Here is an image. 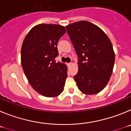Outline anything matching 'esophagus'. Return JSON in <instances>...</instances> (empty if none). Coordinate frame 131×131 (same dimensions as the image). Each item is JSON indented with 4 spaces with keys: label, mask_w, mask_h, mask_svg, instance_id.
<instances>
[{
    "label": "esophagus",
    "mask_w": 131,
    "mask_h": 131,
    "mask_svg": "<svg viewBox=\"0 0 131 131\" xmlns=\"http://www.w3.org/2000/svg\"><path fill=\"white\" fill-rule=\"evenodd\" d=\"M71 64H72V63H67V65H68V66H71Z\"/></svg>",
    "instance_id": "esophagus-1"
}]
</instances>
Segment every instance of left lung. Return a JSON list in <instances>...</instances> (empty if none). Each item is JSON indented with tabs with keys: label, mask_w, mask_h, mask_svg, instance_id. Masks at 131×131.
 <instances>
[{
	"label": "left lung",
	"mask_w": 131,
	"mask_h": 131,
	"mask_svg": "<svg viewBox=\"0 0 131 131\" xmlns=\"http://www.w3.org/2000/svg\"><path fill=\"white\" fill-rule=\"evenodd\" d=\"M66 29L79 57L78 72L74 76L78 89L85 94L100 92L110 79L115 62L110 39L87 21L69 24Z\"/></svg>",
	"instance_id": "8db88e82"
}]
</instances>
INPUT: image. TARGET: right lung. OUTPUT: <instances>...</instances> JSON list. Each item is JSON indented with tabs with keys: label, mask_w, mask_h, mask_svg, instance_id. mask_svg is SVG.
<instances>
[{
	"label": "right lung",
	"mask_w": 131,
	"mask_h": 131,
	"mask_svg": "<svg viewBox=\"0 0 131 131\" xmlns=\"http://www.w3.org/2000/svg\"><path fill=\"white\" fill-rule=\"evenodd\" d=\"M64 27L41 24L26 35L21 49V63L29 83L35 91L46 97L62 93L68 75L65 63L56 62L57 45L66 33Z\"/></svg>",
	"instance_id": "1"
}]
</instances>
